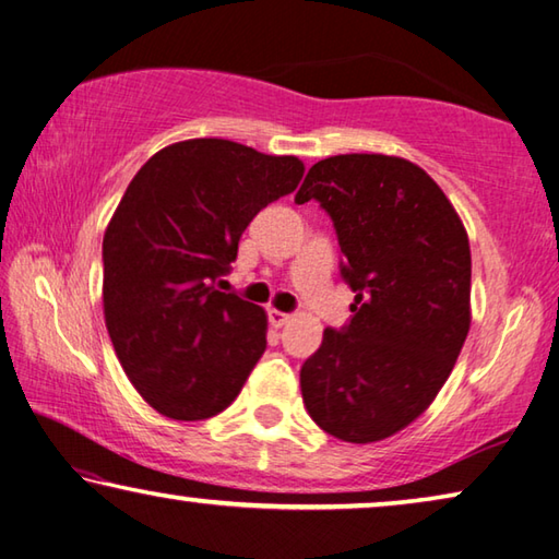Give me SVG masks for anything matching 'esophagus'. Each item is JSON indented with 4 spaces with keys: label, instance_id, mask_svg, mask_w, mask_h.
Wrapping results in <instances>:
<instances>
[{
    "label": "esophagus",
    "instance_id": "1",
    "mask_svg": "<svg viewBox=\"0 0 559 559\" xmlns=\"http://www.w3.org/2000/svg\"><path fill=\"white\" fill-rule=\"evenodd\" d=\"M290 320V316L288 313H283V310H276V308H271L269 310V323L273 325V328H283Z\"/></svg>",
    "mask_w": 559,
    "mask_h": 559
}]
</instances>
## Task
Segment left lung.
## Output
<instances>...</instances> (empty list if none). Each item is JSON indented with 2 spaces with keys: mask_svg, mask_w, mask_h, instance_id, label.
<instances>
[{
  "mask_svg": "<svg viewBox=\"0 0 559 559\" xmlns=\"http://www.w3.org/2000/svg\"><path fill=\"white\" fill-rule=\"evenodd\" d=\"M310 200L333 219L355 302L302 362V402L330 437L380 441L427 409L466 343L468 236L441 187L402 157L320 159L296 194Z\"/></svg>",
  "mask_w": 559,
  "mask_h": 559,
  "instance_id": "obj_1",
  "label": "left lung"
}]
</instances>
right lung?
I'll list each match as a JSON object with an SVG mask.
<instances>
[{
    "instance_id": "1",
    "label": "right lung",
    "mask_w": 559,
    "mask_h": 559,
    "mask_svg": "<svg viewBox=\"0 0 559 559\" xmlns=\"http://www.w3.org/2000/svg\"><path fill=\"white\" fill-rule=\"evenodd\" d=\"M293 155L200 138L132 177L103 236V313L122 370L169 419L224 412L266 349V313L214 286L263 206L302 177Z\"/></svg>"
}]
</instances>
